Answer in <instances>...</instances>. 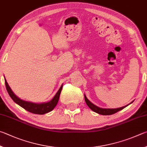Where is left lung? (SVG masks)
Wrapping results in <instances>:
<instances>
[{"instance_id": "left-lung-1", "label": "left lung", "mask_w": 147, "mask_h": 147, "mask_svg": "<svg viewBox=\"0 0 147 147\" xmlns=\"http://www.w3.org/2000/svg\"><path fill=\"white\" fill-rule=\"evenodd\" d=\"M84 99H85L86 105H88V107L92 110V111H94L95 112L97 113V114H101V115H112V114H115V113H116L117 112L120 111V110H123V109H125V108L127 107L128 105H129L130 104L132 103L133 101H133L132 102H131L130 104L126 105V106H125V107L117 108V109H102V108H100L99 107L96 106V105H95L94 104L92 103V102L90 101L89 100L87 99V97L85 96V94H84Z\"/></svg>"}]
</instances>
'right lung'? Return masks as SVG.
<instances>
[{"label": "right lung", "instance_id": "obj_1", "mask_svg": "<svg viewBox=\"0 0 147 147\" xmlns=\"http://www.w3.org/2000/svg\"><path fill=\"white\" fill-rule=\"evenodd\" d=\"M5 84H6V90L7 92H8L9 96L11 97V98L13 100V101L15 103L19 105V106L23 108V109H24L28 112H32L33 114L41 115L46 114V113H48L49 112H51V110H53L54 108L55 107L59 101V97H60V94L62 90V88H63V84H62L60 88H59L56 94L53 97V99L50 100V101L46 102H41V103H35V102L24 101V100L18 97L16 95L13 93V92L11 90V89L9 87L8 83H7L6 79H5Z\"/></svg>", "mask_w": 147, "mask_h": 147}]
</instances>
